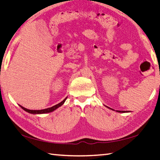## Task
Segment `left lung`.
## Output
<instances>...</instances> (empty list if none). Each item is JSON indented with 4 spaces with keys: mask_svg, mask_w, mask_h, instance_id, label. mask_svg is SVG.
Wrapping results in <instances>:
<instances>
[{
    "mask_svg": "<svg viewBox=\"0 0 160 160\" xmlns=\"http://www.w3.org/2000/svg\"><path fill=\"white\" fill-rule=\"evenodd\" d=\"M106 107H107V108H109V109H112V110H114V111H115L114 109H112V108H109V107H108V106H106ZM116 112H119V113H126V112H128V111H120V110H116Z\"/></svg>",
    "mask_w": 160,
    "mask_h": 160,
    "instance_id": "left-lung-1",
    "label": "left lung"
}]
</instances>
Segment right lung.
<instances>
[{
    "mask_svg": "<svg viewBox=\"0 0 160 160\" xmlns=\"http://www.w3.org/2000/svg\"><path fill=\"white\" fill-rule=\"evenodd\" d=\"M67 97H66V98L62 101V102H60L58 104L55 105L54 106H52L51 108H46V109H40V110H30V109H28L27 108H23V106H21L19 105L20 107L25 110L26 112H28V113L30 114H47V113H50V112H52L53 111H55V109H57L58 108L61 107V106L64 104V102L66 101V100H67Z\"/></svg>",
    "mask_w": 160,
    "mask_h": 160,
    "instance_id": "right-lung-1",
    "label": "right lung"
}]
</instances>
